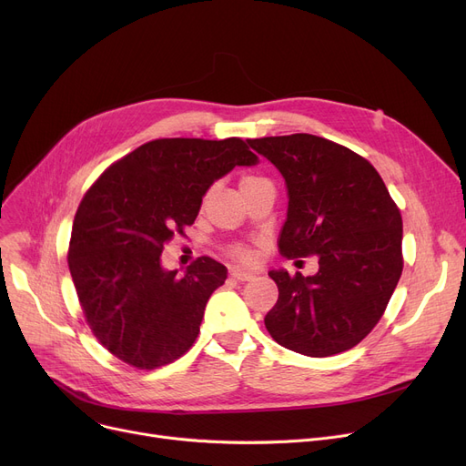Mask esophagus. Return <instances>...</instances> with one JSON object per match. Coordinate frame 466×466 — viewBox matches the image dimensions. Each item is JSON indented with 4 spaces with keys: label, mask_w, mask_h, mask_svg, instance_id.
Masks as SVG:
<instances>
[{
    "label": "esophagus",
    "mask_w": 466,
    "mask_h": 466,
    "mask_svg": "<svg viewBox=\"0 0 466 466\" xmlns=\"http://www.w3.org/2000/svg\"><path fill=\"white\" fill-rule=\"evenodd\" d=\"M231 277H233V279H237V280H252L256 275H254L252 271L235 268V269H231Z\"/></svg>",
    "instance_id": "1"
}]
</instances>
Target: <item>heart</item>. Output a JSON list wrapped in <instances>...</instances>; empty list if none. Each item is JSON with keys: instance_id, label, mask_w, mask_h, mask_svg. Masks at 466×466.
I'll list each match as a JSON object with an SVG mask.
<instances>
[{"instance_id": "heart-1", "label": "heart", "mask_w": 466, "mask_h": 466, "mask_svg": "<svg viewBox=\"0 0 466 466\" xmlns=\"http://www.w3.org/2000/svg\"><path fill=\"white\" fill-rule=\"evenodd\" d=\"M254 180H259V178H256V176H245V178H242L240 184H248V182H254ZM233 256H235L237 259H240V261H250V259H252L250 252L240 250V248H237V250L233 252Z\"/></svg>"}]
</instances>
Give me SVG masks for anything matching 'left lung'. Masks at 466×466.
I'll return each instance as SVG.
<instances>
[{
    "label": "left lung",
    "instance_id": "8db88e82",
    "mask_svg": "<svg viewBox=\"0 0 466 466\" xmlns=\"http://www.w3.org/2000/svg\"><path fill=\"white\" fill-rule=\"evenodd\" d=\"M248 144L286 182L280 254L319 258L309 277L269 271L279 299L265 328L279 345L307 357L349 350L380 322L400 280V210L378 170L345 146L303 132Z\"/></svg>",
    "mask_w": 466,
    "mask_h": 466
}]
</instances>
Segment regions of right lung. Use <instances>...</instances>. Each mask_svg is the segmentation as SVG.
Segmentation results:
<instances>
[{"mask_svg": "<svg viewBox=\"0 0 466 466\" xmlns=\"http://www.w3.org/2000/svg\"><path fill=\"white\" fill-rule=\"evenodd\" d=\"M258 155L240 138H161L109 167L83 197L68 265L96 339L119 360L155 370L193 345L226 265L203 256L167 271V242L184 235L210 186Z\"/></svg>", "mask_w": 466, "mask_h": 466, "instance_id": "right-lung-1", "label": "right lung"}]
</instances>
